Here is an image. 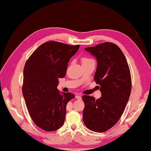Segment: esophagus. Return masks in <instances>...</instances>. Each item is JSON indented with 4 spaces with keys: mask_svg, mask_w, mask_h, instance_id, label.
<instances>
[{
    "mask_svg": "<svg viewBox=\"0 0 151 151\" xmlns=\"http://www.w3.org/2000/svg\"><path fill=\"white\" fill-rule=\"evenodd\" d=\"M76 99H78V100H81V99H82V97H81V95H76Z\"/></svg>",
    "mask_w": 151,
    "mask_h": 151,
    "instance_id": "1",
    "label": "esophagus"
}]
</instances>
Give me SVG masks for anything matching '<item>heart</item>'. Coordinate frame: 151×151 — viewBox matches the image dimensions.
I'll return each mask as SVG.
<instances>
[{"label": "heart", "mask_w": 151, "mask_h": 151, "mask_svg": "<svg viewBox=\"0 0 151 151\" xmlns=\"http://www.w3.org/2000/svg\"><path fill=\"white\" fill-rule=\"evenodd\" d=\"M93 62V60L90 58H86V57L82 58V63H88V62Z\"/></svg>", "instance_id": "obj_1"}]
</instances>
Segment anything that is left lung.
Wrapping results in <instances>:
<instances>
[{"instance_id":"left-lung-1","label":"left lung","mask_w":151,"mask_h":151,"mask_svg":"<svg viewBox=\"0 0 151 151\" xmlns=\"http://www.w3.org/2000/svg\"><path fill=\"white\" fill-rule=\"evenodd\" d=\"M97 60L94 80L101 86L102 97L95 100L84 95L83 121L86 127L103 132L117 123L130 97L132 81L129 65L117 45L105 42L85 48Z\"/></svg>"}]
</instances>
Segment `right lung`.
Masks as SVG:
<instances>
[{"instance_id":"obj_1","label":"right lung","mask_w":151,"mask_h":151,"mask_svg":"<svg viewBox=\"0 0 151 151\" xmlns=\"http://www.w3.org/2000/svg\"><path fill=\"white\" fill-rule=\"evenodd\" d=\"M80 45L71 46L47 41L37 48L27 61L23 70L22 91L32 119L48 132L62 127L71 93L60 92L58 78L65 76L68 62Z\"/></svg>"}]
</instances>
